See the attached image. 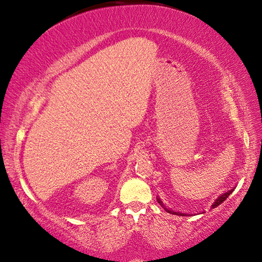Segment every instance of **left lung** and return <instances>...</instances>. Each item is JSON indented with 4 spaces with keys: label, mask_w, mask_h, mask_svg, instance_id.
Instances as JSON below:
<instances>
[{
    "label": "left lung",
    "mask_w": 262,
    "mask_h": 262,
    "mask_svg": "<svg viewBox=\"0 0 262 262\" xmlns=\"http://www.w3.org/2000/svg\"><path fill=\"white\" fill-rule=\"evenodd\" d=\"M234 189H235V187H232L231 189H229V191H227V192H224L223 194H221L220 196H217V199L214 200V203L212 204V205H211V209H214V207H217L218 205H221L222 203L224 202L225 199L228 198L229 195L231 194L232 192H234ZM157 202H159V204L161 206H163V209L167 211V212H169V213H171V214H177V216H192V214H189V213H182V212H175V211H173V210H170V209H167L166 206H164V204L162 203V200L160 199V196H157Z\"/></svg>",
    "instance_id": "left-lung-1"
}]
</instances>
